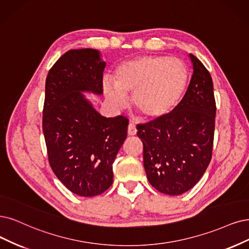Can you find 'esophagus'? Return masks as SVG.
Masks as SVG:
<instances>
[{
    "mask_svg": "<svg viewBox=\"0 0 249 249\" xmlns=\"http://www.w3.org/2000/svg\"><path fill=\"white\" fill-rule=\"evenodd\" d=\"M136 132L137 130H136L135 125L133 123H129V125H128V135L133 136L136 134Z\"/></svg>",
    "mask_w": 249,
    "mask_h": 249,
    "instance_id": "esophagus-1",
    "label": "esophagus"
}]
</instances>
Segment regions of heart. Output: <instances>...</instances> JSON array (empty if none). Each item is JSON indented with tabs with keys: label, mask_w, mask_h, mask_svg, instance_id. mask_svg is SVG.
<instances>
[{
	"label": "heart",
	"mask_w": 249,
	"mask_h": 249,
	"mask_svg": "<svg viewBox=\"0 0 249 249\" xmlns=\"http://www.w3.org/2000/svg\"><path fill=\"white\" fill-rule=\"evenodd\" d=\"M190 79L185 61L166 55H148L123 62L112 83L104 82V93L116 107L132 95L135 109L146 120L157 121L171 114L186 93Z\"/></svg>",
	"instance_id": "1"
}]
</instances>
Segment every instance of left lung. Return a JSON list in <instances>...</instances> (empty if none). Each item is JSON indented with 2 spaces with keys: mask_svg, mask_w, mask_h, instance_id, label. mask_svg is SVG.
<instances>
[{
  "mask_svg": "<svg viewBox=\"0 0 249 249\" xmlns=\"http://www.w3.org/2000/svg\"><path fill=\"white\" fill-rule=\"evenodd\" d=\"M193 75L185 96L171 114L137 126L143 166L151 185L163 194L181 195L203 176L213 153L215 100L209 71L189 54Z\"/></svg>",
  "mask_w": 249,
  "mask_h": 249,
  "instance_id": "left-lung-1",
  "label": "left lung"
}]
</instances>
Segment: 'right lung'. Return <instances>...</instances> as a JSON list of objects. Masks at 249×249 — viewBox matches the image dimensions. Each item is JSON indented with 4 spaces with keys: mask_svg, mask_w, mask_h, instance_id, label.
<instances>
[{
    "mask_svg": "<svg viewBox=\"0 0 249 249\" xmlns=\"http://www.w3.org/2000/svg\"><path fill=\"white\" fill-rule=\"evenodd\" d=\"M106 62L96 49H71L46 78L43 132L50 166L71 192L93 197L113 183V163L128 120L106 118L83 93L103 94Z\"/></svg>",
    "mask_w": 249,
    "mask_h": 249,
    "instance_id": "1",
    "label": "right lung"
}]
</instances>
